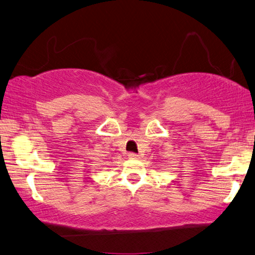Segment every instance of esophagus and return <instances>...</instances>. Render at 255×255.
Masks as SVG:
<instances>
[{
    "label": "esophagus",
    "instance_id": "esophagus-1",
    "mask_svg": "<svg viewBox=\"0 0 255 255\" xmlns=\"http://www.w3.org/2000/svg\"><path fill=\"white\" fill-rule=\"evenodd\" d=\"M128 158H131V159H139L140 156L138 154H135V152H130V154H128Z\"/></svg>",
    "mask_w": 255,
    "mask_h": 255
}]
</instances>
